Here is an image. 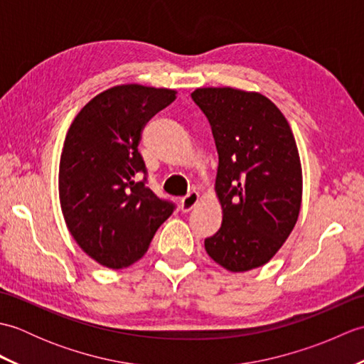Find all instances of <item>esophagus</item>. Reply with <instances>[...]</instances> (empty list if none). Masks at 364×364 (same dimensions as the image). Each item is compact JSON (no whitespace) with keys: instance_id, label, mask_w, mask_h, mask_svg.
Instances as JSON below:
<instances>
[{"instance_id":"1","label":"esophagus","mask_w":364,"mask_h":364,"mask_svg":"<svg viewBox=\"0 0 364 364\" xmlns=\"http://www.w3.org/2000/svg\"><path fill=\"white\" fill-rule=\"evenodd\" d=\"M198 200H200V196L197 194V192H189L186 197L181 198V202H180L181 211L183 213H189L192 208H194L198 203Z\"/></svg>"}]
</instances>
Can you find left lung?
<instances>
[{
  "label": "left lung",
  "instance_id": "1",
  "mask_svg": "<svg viewBox=\"0 0 364 364\" xmlns=\"http://www.w3.org/2000/svg\"><path fill=\"white\" fill-rule=\"evenodd\" d=\"M211 125L219 154L215 194L222 227L205 239L230 272L259 267L280 250L301 203V167L288 120L258 92L203 87L191 94Z\"/></svg>",
  "mask_w": 364,
  "mask_h": 364
}]
</instances>
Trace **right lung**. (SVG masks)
<instances>
[{"mask_svg":"<svg viewBox=\"0 0 364 364\" xmlns=\"http://www.w3.org/2000/svg\"><path fill=\"white\" fill-rule=\"evenodd\" d=\"M172 89L123 84L82 107L59 162V200L75 241L109 269L133 264L175 205L146 186L142 129L175 100Z\"/></svg>","mask_w":364,"mask_h":364,"instance_id":"obj_1","label":"right lung"}]
</instances>
